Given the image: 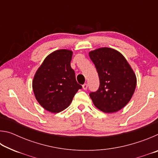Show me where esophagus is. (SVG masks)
Wrapping results in <instances>:
<instances>
[{"label": "esophagus", "instance_id": "1", "mask_svg": "<svg viewBox=\"0 0 158 158\" xmlns=\"http://www.w3.org/2000/svg\"><path fill=\"white\" fill-rule=\"evenodd\" d=\"M82 88L84 90H86L88 88V84H84V85H82Z\"/></svg>", "mask_w": 158, "mask_h": 158}]
</instances>
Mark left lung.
<instances>
[{
	"mask_svg": "<svg viewBox=\"0 0 158 158\" xmlns=\"http://www.w3.org/2000/svg\"><path fill=\"white\" fill-rule=\"evenodd\" d=\"M89 56L100 79L98 90L89 94L93 104L105 113L121 110L135 90L137 78L132 69L123 56L111 48L91 51Z\"/></svg>",
	"mask_w": 158,
	"mask_h": 158,
	"instance_id": "1",
	"label": "left lung"
}]
</instances>
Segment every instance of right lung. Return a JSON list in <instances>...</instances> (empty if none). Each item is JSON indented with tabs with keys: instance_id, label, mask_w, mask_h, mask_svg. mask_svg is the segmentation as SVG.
<instances>
[{
	"instance_id": "right-lung-1",
	"label": "right lung",
	"mask_w": 158,
	"mask_h": 158,
	"mask_svg": "<svg viewBox=\"0 0 158 158\" xmlns=\"http://www.w3.org/2000/svg\"><path fill=\"white\" fill-rule=\"evenodd\" d=\"M73 52L60 49L50 53L35 74L33 89L36 100L52 113L63 111L82 86L76 81L70 62Z\"/></svg>"
}]
</instances>
